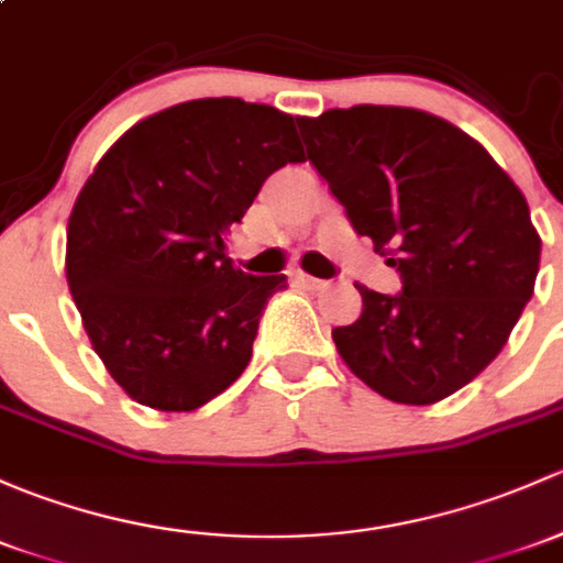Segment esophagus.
<instances>
[{"label":"esophagus","instance_id":"obj_1","mask_svg":"<svg viewBox=\"0 0 563 563\" xmlns=\"http://www.w3.org/2000/svg\"><path fill=\"white\" fill-rule=\"evenodd\" d=\"M297 283L299 286H305V288H310V291H321V288H327V280H318V277H312V275H305V272H297Z\"/></svg>","mask_w":563,"mask_h":563}]
</instances>
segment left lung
I'll return each instance as SVG.
<instances>
[{"label": "left lung", "instance_id": "obj_1", "mask_svg": "<svg viewBox=\"0 0 563 563\" xmlns=\"http://www.w3.org/2000/svg\"><path fill=\"white\" fill-rule=\"evenodd\" d=\"M307 158L361 236L401 275L356 283L361 316L331 331L347 369L399 405H434L505 347L534 294L542 240L512 177L477 140L416 108L297 118Z\"/></svg>", "mask_w": 563, "mask_h": 563}]
</instances>
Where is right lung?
I'll use <instances>...</instances> for the list:
<instances>
[{
    "mask_svg": "<svg viewBox=\"0 0 563 563\" xmlns=\"http://www.w3.org/2000/svg\"><path fill=\"white\" fill-rule=\"evenodd\" d=\"M305 162L294 115L234 97L134 123L99 158L67 223V283L104 369L134 401L191 412L245 372L286 275L223 253L262 183Z\"/></svg>",
    "mask_w": 563,
    "mask_h": 563,
    "instance_id": "obj_1",
    "label": "right lung"
}]
</instances>
